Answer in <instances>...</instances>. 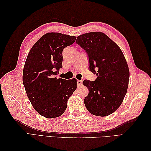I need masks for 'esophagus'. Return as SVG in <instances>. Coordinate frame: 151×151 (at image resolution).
<instances>
[{
    "instance_id": "34e87169",
    "label": "esophagus",
    "mask_w": 151,
    "mask_h": 151,
    "mask_svg": "<svg viewBox=\"0 0 151 151\" xmlns=\"http://www.w3.org/2000/svg\"><path fill=\"white\" fill-rule=\"evenodd\" d=\"M82 84V81H80V80H78L77 81V85L78 86H81Z\"/></svg>"
}]
</instances>
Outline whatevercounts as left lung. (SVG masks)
Returning a JSON list of instances; mask_svg holds the SVG:
<instances>
[{"instance_id": "left-lung-1", "label": "left lung", "mask_w": 151, "mask_h": 151, "mask_svg": "<svg viewBox=\"0 0 151 151\" xmlns=\"http://www.w3.org/2000/svg\"><path fill=\"white\" fill-rule=\"evenodd\" d=\"M76 43L87 53L89 70L97 76L95 81H83L89 89L86 107L93 115L107 116L120 106L127 92L130 73L127 61L117 45L102 32L81 35Z\"/></svg>"}]
</instances>
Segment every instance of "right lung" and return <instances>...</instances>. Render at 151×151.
<instances>
[{"mask_svg":"<svg viewBox=\"0 0 151 151\" xmlns=\"http://www.w3.org/2000/svg\"><path fill=\"white\" fill-rule=\"evenodd\" d=\"M75 40V36L48 33L34 45L28 54L22 82L32 106L42 116L54 118L62 115L77 87L75 78L58 79L56 76L62 67L63 50Z\"/></svg>","mask_w":151,"mask_h":151,"instance_id":"1","label":"right lung"}]
</instances>
